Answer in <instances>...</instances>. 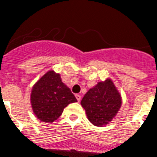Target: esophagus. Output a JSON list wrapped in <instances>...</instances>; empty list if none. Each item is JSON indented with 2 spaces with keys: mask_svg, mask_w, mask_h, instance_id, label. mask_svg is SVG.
I'll return each mask as SVG.
<instances>
[{
  "mask_svg": "<svg viewBox=\"0 0 157 157\" xmlns=\"http://www.w3.org/2000/svg\"><path fill=\"white\" fill-rule=\"evenodd\" d=\"M75 98H76V99H77V101H78V102H79V101H81V96H80L79 94H76Z\"/></svg>",
  "mask_w": 157,
  "mask_h": 157,
  "instance_id": "34e87169",
  "label": "esophagus"
}]
</instances>
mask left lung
<instances>
[{
  "label": "left lung",
  "mask_w": 157,
  "mask_h": 157,
  "mask_svg": "<svg viewBox=\"0 0 157 157\" xmlns=\"http://www.w3.org/2000/svg\"><path fill=\"white\" fill-rule=\"evenodd\" d=\"M121 105V95L110 78L99 82L90 89L81 101L88 120L97 127H104L110 123Z\"/></svg>",
  "instance_id": "obj_1"
}]
</instances>
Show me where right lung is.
Returning <instances> with one entry per match:
<instances>
[{"mask_svg":"<svg viewBox=\"0 0 157 157\" xmlns=\"http://www.w3.org/2000/svg\"><path fill=\"white\" fill-rule=\"evenodd\" d=\"M74 102H77L74 94L54 71L46 72L32 87V109L37 119L45 123L57 120L64 108Z\"/></svg>","mask_w":157,"mask_h":157,"instance_id":"obj_1","label":"right lung"}]
</instances>
